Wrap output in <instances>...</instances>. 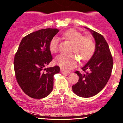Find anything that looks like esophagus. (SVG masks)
I'll list each match as a JSON object with an SVG mask.
<instances>
[{"label": "esophagus", "mask_w": 123, "mask_h": 123, "mask_svg": "<svg viewBox=\"0 0 123 123\" xmlns=\"http://www.w3.org/2000/svg\"><path fill=\"white\" fill-rule=\"evenodd\" d=\"M61 73H62V74H69L70 73V72L66 71V70H64L62 69H61Z\"/></svg>", "instance_id": "1"}]
</instances>
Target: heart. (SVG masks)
<instances>
[{
    "mask_svg": "<svg viewBox=\"0 0 123 123\" xmlns=\"http://www.w3.org/2000/svg\"><path fill=\"white\" fill-rule=\"evenodd\" d=\"M62 36L73 43L71 52L75 54L83 61L90 60L94 54L95 44L91 37L84 36L82 33L74 29L65 31ZM58 44L59 38L57 36L51 39L49 49L51 53H56L58 51ZM54 62L62 69L70 70L77 66L79 60L74 54H61L55 57Z\"/></svg>",
    "mask_w": 123,
    "mask_h": 123,
    "instance_id": "b5f03b06",
    "label": "heart"
}]
</instances>
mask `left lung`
Segmentation results:
<instances>
[{
    "label": "left lung",
    "mask_w": 123,
    "mask_h": 123,
    "mask_svg": "<svg viewBox=\"0 0 123 123\" xmlns=\"http://www.w3.org/2000/svg\"><path fill=\"white\" fill-rule=\"evenodd\" d=\"M95 41V50L88 62L81 68L85 74L79 71V81L72 86L73 92L83 98L97 95L108 83L112 71L113 61L108 44L102 35L88 28ZM88 70V72H86Z\"/></svg>",
    "instance_id": "obj_1"
}]
</instances>
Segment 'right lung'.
<instances>
[{
  "instance_id": "1",
  "label": "right lung",
  "mask_w": 123,
  "mask_h": 123,
  "mask_svg": "<svg viewBox=\"0 0 123 123\" xmlns=\"http://www.w3.org/2000/svg\"><path fill=\"white\" fill-rule=\"evenodd\" d=\"M59 29L47 28L26 35L15 53L14 66L17 81L26 95L35 99L45 98L51 92L54 75L60 67L47 68L53 60L49 44Z\"/></svg>"
}]
</instances>
